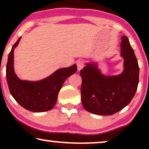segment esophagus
<instances>
[{"instance_id":"obj_1","label":"esophagus","mask_w":149,"mask_h":149,"mask_svg":"<svg viewBox=\"0 0 149 149\" xmlns=\"http://www.w3.org/2000/svg\"><path fill=\"white\" fill-rule=\"evenodd\" d=\"M77 69H78L79 70H81V69L83 68V66H84V64H83L82 61L79 60L77 62Z\"/></svg>"}]
</instances>
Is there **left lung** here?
<instances>
[{"instance_id":"1","label":"left lung","mask_w":149,"mask_h":149,"mask_svg":"<svg viewBox=\"0 0 149 149\" xmlns=\"http://www.w3.org/2000/svg\"><path fill=\"white\" fill-rule=\"evenodd\" d=\"M124 70L117 76L102 74L95 64L88 63L80 71L83 107L89 113L111 115L125 107L133 98L139 81V66L134 49L125 36L121 37Z\"/></svg>"}]
</instances>
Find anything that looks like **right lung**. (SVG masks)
Here are the masks:
<instances>
[{
    "mask_svg": "<svg viewBox=\"0 0 149 149\" xmlns=\"http://www.w3.org/2000/svg\"><path fill=\"white\" fill-rule=\"evenodd\" d=\"M21 37L12 47L8 56L6 76L9 91L14 99L24 109L32 112H45L56 104L58 93L66 79L76 72V64L59 69L47 78L39 81L19 79L13 70V51Z\"/></svg>",
    "mask_w": 149,
    "mask_h": 149,
    "instance_id": "add662e5",
    "label": "right lung"
}]
</instances>
